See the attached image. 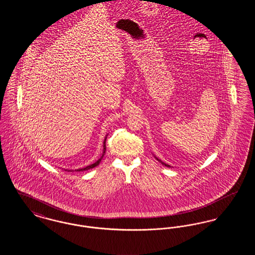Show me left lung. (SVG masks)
Returning <instances> with one entry per match:
<instances>
[{"instance_id":"left-lung-1","label":"left lung","mask_w":255,"mask_h":255,"mask_svg":"<svg viewBox=\"0 0 255 255\" xmlns=\"http://www.w3.org/2000/svg\"><path fill=\"white\" fill-rule=\"evenodd\" d=\"M162 163H163V162H162ZM163 164H164V165H165V166H169V165H168V164H165V163H163Z\"/></svg>"}]
</instances>
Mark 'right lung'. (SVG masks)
I'll use <instances>...</instances> for the list:
<instances>
[{
    "mask_svg": "<svg viewBox=\"0 0 255 255\" xmlns=\"http://www.w3.org/2000/svg\"><path fill=\"white\" fill-rule=\"evenodd\" d=\"M105 152H106V137H105V139H104V143H103V154H102V157L104 156V154H105ZM101 158H99L98 160H97V162H95V163H93V164H91V165H89V166H87L85 168H81V169H77V171H83V170H88L91 169V168H94V167H96L97 166L98 164H99V162H100V160H101Z\"/></svg>",
    "mask_w": 255,
    "mask_h": 255,
    "instance_id": "obj_1",
    "label": "right lung"
}]
</instances>
